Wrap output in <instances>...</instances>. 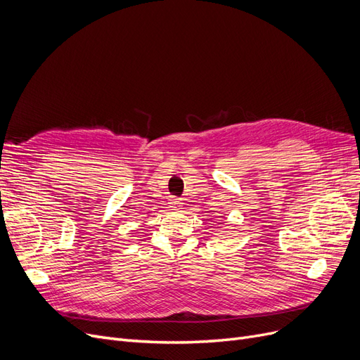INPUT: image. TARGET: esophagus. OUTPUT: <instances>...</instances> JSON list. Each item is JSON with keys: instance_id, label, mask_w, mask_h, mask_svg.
Wrapping results in <instances>:
<instances>
[{"instance_id": "esophagus-1", "label": "esophagus", "mask_w": 360, "mask_h": 360, "mask_svg": "<svg viewBox=\"0 0 360 360\" xmlns=\"http://www.w3.org/2000/svg\"><path fill=\"white\" fill-rule=\"evenodd\" d=\"M183 207V202L180 199H177V198H172L171 200H169V208L171 210H174V211H177V210H180Z\"/></svg>"}]
</instances>
